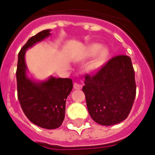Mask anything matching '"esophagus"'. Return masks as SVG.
Returning <instances> with one entry per match:
<instances>
[{"instance_id": "34e87169", "label": "esophagus", "mask_w": 155, "mask_h": 155, "mask_svg": "<svg viewBox=\"0 0 155 155\" xmlns=\"http://www.w3.org/2000/svg\"><path fill=\"white\" fill-rule=\"evenodd\" d=\"M74 88H75V89H81V88H82V85H81L80 84L75 83V84H74Z\"/></svg>"}]
</instances>
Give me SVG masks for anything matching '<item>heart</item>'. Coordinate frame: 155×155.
<instances>
[{
  "label": "heart",
  "instance_id": "heart-1",
  "mask_svg": "<svg viewBox=\"0 0 155 155\" xmlns=\"http://www.w3.org/2000/svg\"><path fill=\"white\" fill-rule=\"evenodd\" d=\"M85 55L87 57L95 56V58L91 64V69L97 71L106 62V59L109 56V50L106 47L101 46L100 44L94 43L88 46Z\"/></svg>",
  "mask_w": 155,
  "mask_h": 155
}]
</instances>
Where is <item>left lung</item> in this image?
I'll return each instance as SVG.
<instances>
[{"instance_id": "1", "label": "left lung", "mask_w": 155, "mask_h": 155, "mask_svg": "<svg viewBox=\"0 0 155 155\" xmlns=\"http://www.w3.org/2000/svg\"><path fill=\"white\" fill-rule=\"evenodd\" d=\"M136 89L131 58L114 57L95 75L85 76L83 92L91 118L104 126L124 121L133 107Z\"/></svg>"}]
</instances>
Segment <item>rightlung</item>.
Wrapping results in <instances>:
<instances>
[{"label": "right lung", "mask_w": 155, "mask_h": 155, "mask_svg": "<svg viewBox=\"0 0 155 155\" xmlns=\"http://www.w3.org/2000/svg\"><path fill=\"white\" fill-rule=\"evenodd\" d=\"M50 35V30H44L24 45L18 53L16 78L18 98L28 120L39 127L55 129L64 120L66 100L72 90V80L54 76L44 81L30 79L25 62L27 50Z\"/></svg>", "instance_id": "1"}]
</instances>
